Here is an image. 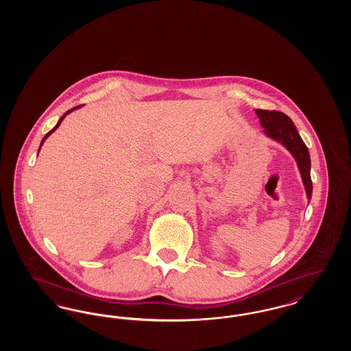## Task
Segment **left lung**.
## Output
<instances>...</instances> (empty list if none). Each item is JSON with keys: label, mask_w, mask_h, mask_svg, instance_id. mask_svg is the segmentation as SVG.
I'll return each mask as SVG.
<instances>
[{"label": "left lung", "mask_w": 351, "mask_h": 351, "mask_svg": "<svg viewBox=\"0 0 351 351\" xmlns=\"http://www.w3.org/2000/svg\"><path fill=\"white\" fill-rule=\"evenodd\" d=\"M255 114L259 118L263 133L268 138L283 145L287 150L295 158L298 167L300 171L302 184L306 192L308 200L312 199V179H311V156L308 147L301 139L300 134L298 133L296 126L292 119L285 116L282 112L276 110H262L256 109Z\"/></svg>", "instance_id": "obj_1"}]
</instances>
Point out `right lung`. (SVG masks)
Wrapping results in <instances>:
<instances>
[{
    "mask_svg": "<svg viewBox=\"0 0 351 351\" xmlns=\"http://www.w3.org/2000/svg\"><path fill=\"white\" fill-rule=\"evenodd\" d=\"M79 108H82V105H79V106H76V108H72V109H71V110H68V112H66V113H64V114H63V116H62V117H60V119H59V122H58V123H56V125H55V128H53V129H52V130H50V132H49V133L46 134V135H45V138H43V139H42V142H40V146H39V150H40V147H42V145H43V143H45V141H46V139H47V138H49V136H50L51 134L53 133V132H55V130H56V129H58V128H59V126H60V123H62V121H63V119H64V118H66V116H67V114H69V113H71V112H73V110H76V109H79ZM38 150V151H39Z\"/></svg>",
    "mask_w": 351,
    "mask_h": 351,
    "instance_id": "obj_1",
    "label": "right lung"
}]
</instances>
